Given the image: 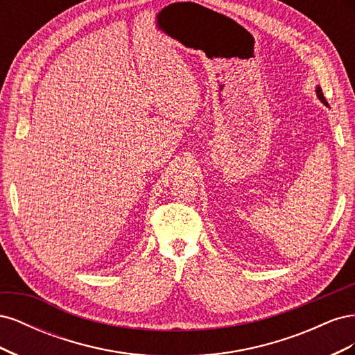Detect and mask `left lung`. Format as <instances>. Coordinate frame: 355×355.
Segmentation results:
<instances>
[{"instance_id":"8db88e82","label":"left lung","mask_w":355,"mask_h":355,"mask_svg":"<svg viewBox=\"0 0 355 355\" xmlns=\"http://www.w3.org/2000/svg\"><path fill=\"white\" fill-rule=\"evenodd\" d=\"M315 93H317V98H318L321 102H323L326 106H329V103H327V101H326V98H324L323 92H321V87H320V85H317V87H315Z\"/></svg>"}]
</instances>
